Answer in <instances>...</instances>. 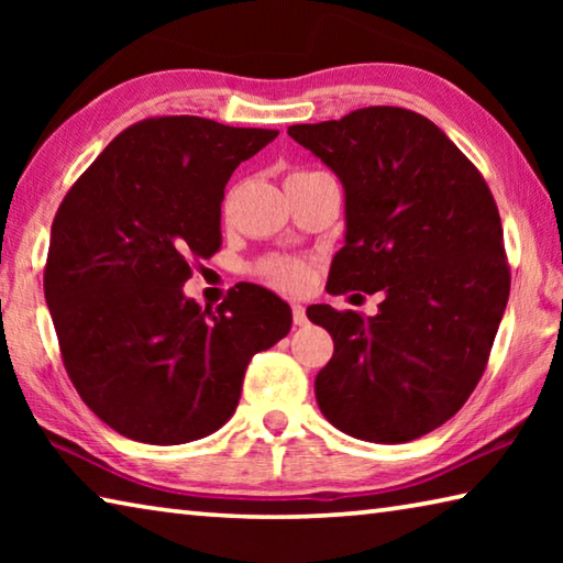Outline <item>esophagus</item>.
I'll use <instances>...</instances> for the list:
<instances>
[{
  "mask_svg": "<svg viewBox=\"0 0 563 563\" xmlns=\"http://www.w3.org/2000/svg\"><path fill=\"white\" fill-rule=\"evenodd\" d=\"M292 322L295 325H308V312L302 305H292Z\"/></svg>",
  "mask_w": 563,
  "mask_h": 563,
  "instance_id": "esophagus-1",
  "label": "esophagus"
}]
</instances>
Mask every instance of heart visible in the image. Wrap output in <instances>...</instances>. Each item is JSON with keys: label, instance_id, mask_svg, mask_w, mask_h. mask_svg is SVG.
<instances>
[{"label": "heart", "instance_id": "b5f03b06", "mask_svg": "<svg viewBox=\"0 0 563 563\" xmlns=\"http://www.w3.org/2000/svg\"><path fill=\"white\" fill-rule=\"evenodd\" d=\"M263 275L283 290H300L310 280L308 265L300 261H271L263 265Z\"/></svg>", "mask_w": 563, "mask_h": 563}]
</instances>
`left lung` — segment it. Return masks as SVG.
<instances>
[{"mask_svg": "<svg viewBox=\"0 0 563 563\" xmlns=\"http://www.w3.org/2000/svg\"><path fill=\"white\" fill-rule=\"evenodd\" d=\"M288 133L345 190L330 292H385L373 318L308 310L335 342L316 377L320 412L355 440H417L472 395L507 308L492 190L440 126L407 109H357Z\"/></svg>", "mask_w": 563, "mask_h": 563, "instance_id": "left-lung-1", "label": "left lung"}]
</instances>
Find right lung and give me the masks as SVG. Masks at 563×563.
Segmentation results:
<instances>
[{
	"label": "right lung",
	"mask_w": 563,
	"mask_h": 563,
	"mask_svg": "<svg viewBox=\"0 0 563 563\" xmlns=\"http://www.w3.org/2000/svg\"><path fill=\"white\" fill-rule=\"evenodd\" d=\"M275 136L201 117L139 121L56 211L44 298L64 367L129 440L184 444L221 430L247 362L290 332V305L261 285L216 310L184 292L190 263L221 247L228 178Z\"/></svg>",
	"instance_id": "right-lung-1"
}]
</instances>
